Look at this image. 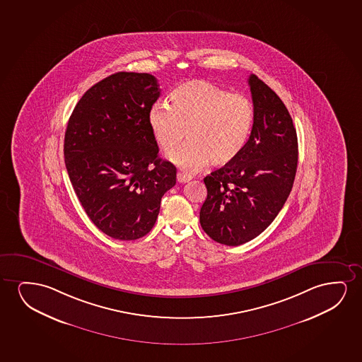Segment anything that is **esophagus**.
<instances>
[{
    "label": "esophagus",
    "instance_id": "obj_1",
    "mask_svg": "<svg viewBox=\"0 0 362 362\" xmlns=\"http://www.w3.org/2000/svg\"><path fill=\"white\" fill-rule=\"evenodd\" d=\"M177 180L179 183H188L189 180H192V177L188 174L178 173L177 174Z\"/></svg>",
    "mask_w": 362,
    "mask_h": 362
}]
</instances>
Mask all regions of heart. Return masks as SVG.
<instances>
[{"label": "heart", "mask_w": 362, "mask_h": 362, "mask_svg": "<svg viewBox=\"0 0 362 362\" xmlns=\"http://www.w3.org/2000/svg\"><path fill=\"white\" fill-rule=\"evenodd\" d=\"M170 105L157 103L148 112L154 139L165 153L189 139L169 159L185 172L209 163L223 167L233 163L247 144L255 111L241 94L208 80H190L169 94Z\"/></svg>", "instance_id": "obj_1"}]
</instances>
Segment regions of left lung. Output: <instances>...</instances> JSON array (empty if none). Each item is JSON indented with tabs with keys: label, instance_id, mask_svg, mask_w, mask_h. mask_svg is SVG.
Here are the masks:
<instances>
[{
	"label": "left lung",
	"instance_id": "obj_1",
	"mask_svg": "<svg viewBox=\"0 0 362 362\" xmlns=\"http://www.w3.org/2000/svg\"><path fill=\"white\" fill-rule=\"evenodd\" d=\"M252 131L233 163L204 178L208 197L200 225L214 241L248 243L276 218L292 190L298 164L297 131L286 105L256 75H250Z\"/></svg>",
	"mask_w": 362,
	"mask_h": 362
}]
</instances>
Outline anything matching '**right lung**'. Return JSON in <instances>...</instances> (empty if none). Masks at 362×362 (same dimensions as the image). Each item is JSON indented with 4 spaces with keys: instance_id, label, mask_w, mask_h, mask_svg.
Masks as SVG:
<instances>
[{
    "instance_id": "obj_1",
    "label": "right lung",
    "mask_w": 362,
    "mask_h": 362,
    "mask_svg": "<svg viewBox=\"0 0 362 362\" xmlns=\"http://www.w3.org/2000/svg\"><path fill=\"white\" fill-rule=\"evenodd\" d=\"M160 95L147 73L119 71L91 86L75 106L64 139L65 167L95 226L110 238H144L177 169L158 158L149 109Z\"/></svg>"
}]
</instances>
